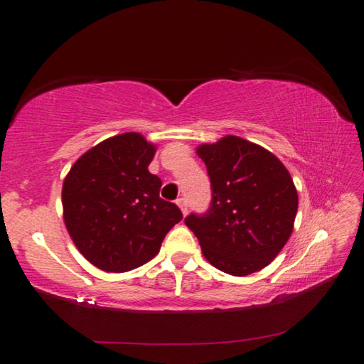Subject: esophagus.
I'll use <instances>...</instances> for the list:
<instances>
[{"label": "esophagus", "mask_w": 364, "mask_h": 364, "mask_svg": "<svg viewBox=\"0 0 364 364\" xmlns=\"http://www.w3.org/2000/svg\"><path fill=\"white\" fill-rule=\"evenodd\" d=\"M177 206L181 208V211H182L183 216H187V211H188L187 200H186V198H178V200H177Z\"/></svg>", "instance_id": "1"}]
</instances>
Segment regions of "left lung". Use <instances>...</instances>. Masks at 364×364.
I'll return each mask as SVG.
<instances>
[{
    "label": "left lung",
    "instance_id": "left-lung-1",
    "mask_svg": "<svg viewBox=\"0 0 364 364\" xmlns=\"http://www.w3.org/2000/svg\"><path fill=\"white\" fill-rule=\"evenodd\" d=\"M196 154L211 178L213 201L205 216L186 224L210 264L230 276L261 271L291 235L299 193L290 172L271 151L237 135L201 143Z\"/></svg>",
    "mask_w": 364,
    "mask_h": 364
}]
</instances>
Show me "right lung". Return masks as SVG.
<instances>
[{
  "mask_svg": "<svg viewBox=\"0 0 364 364\" xmlns=\"http://www.w3.org/2000/svg\"><path fill=\"white\" fill-rule=\"evenodd\" d=\"M158 146L139 132L109 136L75 161L63 182V218L74 245L93 266L127 272L159 253L182 219L159 198L161 178L148 171Z\"/></svg>",
  "mask_w": 364,
  "mask_h": 364,
  "instance_id": "obj_1",
  "label": "right lung"
}]
</instances>
